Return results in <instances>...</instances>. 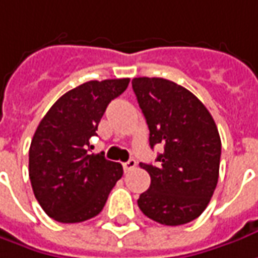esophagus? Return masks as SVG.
<instances>
[{"mask_svg": "<svg viewBox=\"0 0 258 258\" xmlns=\"http://www.w3.org/2000/svg\"><path fill=\"white\" fill-rule=\"evenodd\" d=\"M137 165V162H136V159H130V161H127V162H124L122 164V168H124V171L125 172H130L131 169H134Z\"/></svg>", "mask_w": 258, "mask_h": 258, "instance_id": "esophagus-1", "label": "esophagus"}]
</instances>
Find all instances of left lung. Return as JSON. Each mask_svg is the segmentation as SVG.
Wrapping results in <instances>:
<instances>
[{"instance_id":"1","label":"left lung","mask_w":258,"mask_h":258,"mask_svg":"<svg viewBox=\"0 0 258 258\" xmlns=\"http://www.w3.org/2000/svg\"><path fill=\"white\" fill-rule=\"evenodd\" d=\"M150 128V145L164 148L158 165L140 164L151 176L138 206L161 225L179 226L206 209L216 189L222 143L213 117L188 89L162 78L133 79Z\"/></svg>"}]
</instances>
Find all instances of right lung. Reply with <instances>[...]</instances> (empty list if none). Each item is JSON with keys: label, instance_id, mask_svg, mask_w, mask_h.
<instances>
[{"label": "right lung", "instance_id": "1", "mask_svg": "<svg viewBox=\"0 0 258 258\" xmlns=\"http://www.w3.org/2000/svg\"><path fill=\"white\" fill-rule=\"evenodd\" d=\"M130 79L90 80L64 93L42 118L29 148L33 195L49 217L80 223L97 216L110 190L122 176V166L89 154L90 140L111 100Z\"/></svg>", "mask_w": 258, "mask_h": 258}]
</instances>
